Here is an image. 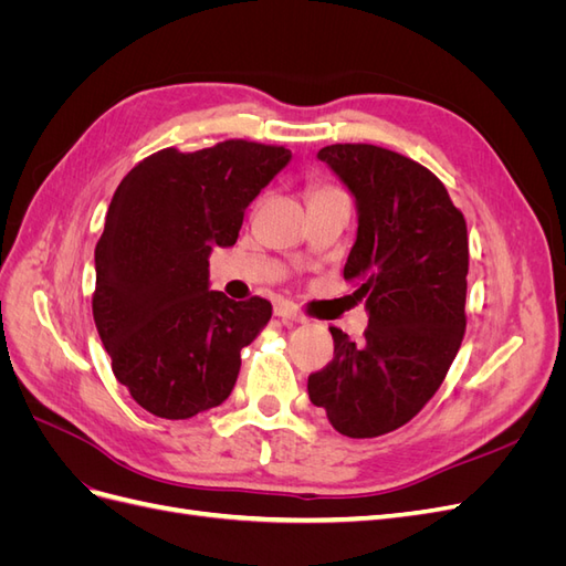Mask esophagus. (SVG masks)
<instances>
[{"label": "esophagus", "instance_id": "esophagus-1", "mask_svg": "<svg viewBox=\"0 0 566 566\" xmlns=\"http://www.w3.org/2000/svg\"><path fill=\"white\" fill-rule=\"evenodd\" d=\"M273 314H276L283 321H290V323H304V316H302V312L297 310V306L285 302V300L273 304Z\"/></svg>", "mask_w": 566, "mask_h": 566}]
</instances>
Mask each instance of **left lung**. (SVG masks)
<instances>
[{
	"instance_id": "obj_1",
	"label": "left lung",
	"mask_w": 566,
	"mask_h": 566,
	"mask_svg": "<svg viewBox=\"0 0 566 566\" xmlns=\"http://www.w3.org/2000/svg\"><path fill=\"white\" fill-rule=\"evenodd\" d=\"M356 202L345 264L366 300L364 345L331 328L335 356L310 375V399L352 439L387 434L420 413L447 378L465 335L468 227L430 169L370 144L325 146L316 156Z\"/></svg>"
}]
</instances>
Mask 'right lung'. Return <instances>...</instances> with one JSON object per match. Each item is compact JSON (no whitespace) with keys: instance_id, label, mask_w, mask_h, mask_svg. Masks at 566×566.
Here are the masks:
<instances>
[{"instance_id":"add662e5","label":"right lung","mask_w":566,"mask_h":566,"mask_svg":"<svg viewBox=\"0 0 566 566\" xmlns=\"http://www.w3.org/2000/svg\"><path fill=\"white\" fill-rule=\"evenodd\" d=\"M290 158L243 139L165 148L119 181L94 252L92 310L117 382L148 413L186 420L229 399L271 304L210 290V252L238 241L248 205Z\"/></svg>"}]
</instances>
